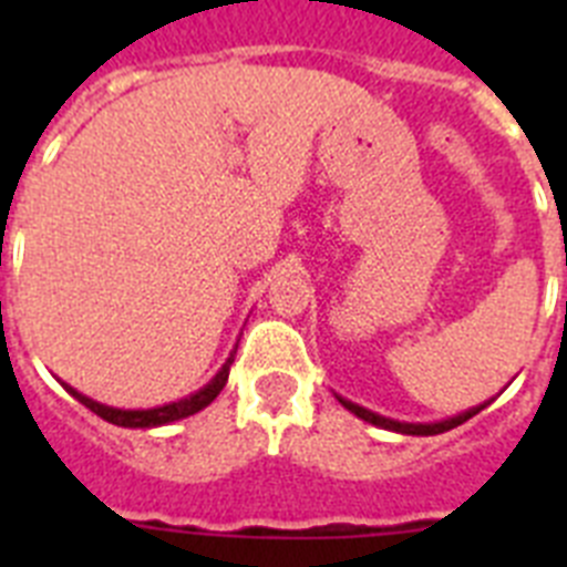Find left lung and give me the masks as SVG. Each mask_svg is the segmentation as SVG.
<instances>
[{
	"instance_id": "obj_1",
	"label": "left lung",
	"mask_w": 567,
	"mask_h": 567,
	"mask_svg": "<svg viewBox=\"0 0 567 567\" xmlns=\"http://www.w3.org/2000/svg\"><path fill=\"white\" fill-rule=\"evenodd\" d=\"M340 403H343V409H349L352 414H358L360 420H365V423L372 425H380V429H389V432H400V434H417V437H432V434H443L449 432V429H457V425H463L465 420H471L474 414H480L485 409V405L491 403H483V405H474V409H468V412L457 414V417H449V420H440V423H400V420H392V417H383V414H374L369 412V409H363V405L352 403V400H343L338 398Z\"/></svg>"
}]
</instances>
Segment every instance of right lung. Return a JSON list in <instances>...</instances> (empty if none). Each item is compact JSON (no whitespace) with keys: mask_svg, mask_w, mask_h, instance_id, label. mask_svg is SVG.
<instances>
[{"mask_svg":"<svg viewBox=\"0 0 567 567\" xmlns=\"http://www.w3.org/2000/svg\"><path fill=\"white\" fill-rule=\"evenodd\" d=\"M235 354H229L227 363L221 365V372L215 374L213 380H209L204 389H198L195 394H189V398L178 400V403H167V405H158V409H113V405H104V403H96V400L84 398V394H79L73 385L64 383V389H68L73 398L79 400L82 405H87L90 412L99 414L102 420H107V423L113 425H124V429H155V425H167V423H175V420H184L189 417V414L202 412V409H207L209 403H213L218 394H221V389L227 385V378H229V365H233Z\"/></svg>","mask_w":567,"mask_h":567,"instance_id":"1","label":"right lung"}]
</instances>
